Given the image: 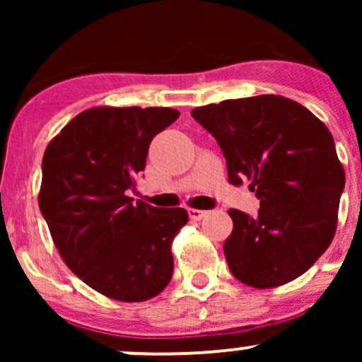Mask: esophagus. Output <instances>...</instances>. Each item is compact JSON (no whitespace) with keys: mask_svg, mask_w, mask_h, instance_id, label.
Masks as SVG:
<instances>
[{"mask_svg":"<svg viewBox=\"0 0 362 362\" xmlns=\"http://www.w3.org/2000/svg\"><path fill=\"white\" fill-rule=\"evenodd\" d=\"M207 216V211H202V209H189V218L192 219V221H199V219L206 218Z\"/></svg>","mask_w":362,"mask_h":362,"instance_id":"1","label":"esophagus"}]
</instances>
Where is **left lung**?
Returning a JSON list of instances; mask_svg holds the SVG:
<instances>
[{
    "instance_id": "8db88e82",
    "label": "left lung",
    "mask_w": 362,
    "mask_h": 362,
    "mask_svg": "<svg viewBox=\"0 0 362 362\" xmlns=\"http://www.w3.org/2000/svg\"><path fill=\"white\" fill-rule=\"evenodd\" d=\"M192 117L218 141L228 180L250 178L260 201L255 218L228 211L233 231L223 250L231 274L259 289L300 277L337 228L346 173L330 131L301 103L279 95L209 103Z\"/></svg>"
}]
</instances>
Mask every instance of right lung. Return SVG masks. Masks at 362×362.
I'll use <instances>...</instances> for the list:
<instances>
[{
	"mask_svg": "<svg viewBox=\"0 0 362 362\" xmlns=\"http://www.w3.org/2000/svg\"><path fill=\"white\" fill-rule=\"evenodd\" d=\"M178 115L168 107H95L44 153L39 207L54 245L83 282L112 300L146 301L172 279V242L189 214L134 202L127 190L146 167L149 143Z\"/></svg>",
	"mask_w": 362,
	"mask_h": 362,
	"instance_id": "right-lung-1",
	"label": "right lung"
}]
</instances>
